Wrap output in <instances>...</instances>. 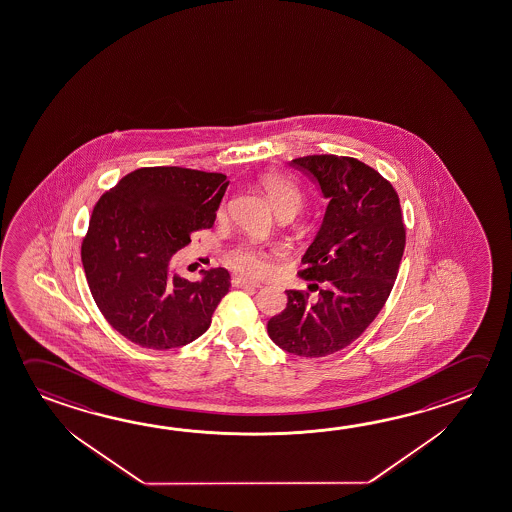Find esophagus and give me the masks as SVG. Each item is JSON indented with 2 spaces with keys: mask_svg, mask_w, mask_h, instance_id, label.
Segmentation results:
<instances>
[{
  "mask_svg": "<svg viewBox=\"0 0 512 512\" xmlns=\"http://www.w3.org/2000/svg\"><path fill=\"white\" fill-rule=\"evenodd\" d=\"M232 286L234 287H260L259 282H253V280H246L243 277L232 278Z\"/></svg>",
  "mask_w": 512,
  "mask_h": 512,
  "instance_id": "obj_1",
  "label": "esophagus"
}]
</instances>
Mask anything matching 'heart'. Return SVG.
Here are the masks:
<instances>
[{
	"mask_svg": "<svg viewBox=\"0 0 512 512\" xmlns=\"http://www.w3.org/2000/svg\"><path fill=\"white\" fill-rule=\"evenodd\" d=\"M260 187L268 196L269 203L278 214H295L302 207L304 194L295 181L289 180L277 172H269L260 178ZM225 262L230 268L241 271L250 277H260L269 268V253L255 244L243 243L232 248L225 255Z\"/></svg>",
	"mask_w": 512,
	"mask_h": 512,
	"instance_id": "b5f03b06",
	"label": "heart"
}]
</instances>
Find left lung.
<instances>
[{
	"label": "left lung",
	"instance_id": "8db88e82",
	"mask_svg": "<svg viewBox=\"0 0 512 512\" xmlns=\"http://www.w3.org/2000/svg\"><path fill=\"white\" fill-rule=\"evenodd\" d=\"M293 163L331 199L298 269L319 298L287 289L286 309L269 318L268 334L291 354L323 358L358 340L383 309L403 259L406 226L392 183L367 163L336 154Z\"/></svg>",
	"mask_w": 512,
	"mask_h": 512
}]
</instances>
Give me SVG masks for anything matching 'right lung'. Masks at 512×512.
Listing matches in <instances>:
<instances>
[{
    "instance_id": "right-lung-1",
    "label": "right lung",
    "mask_w": 512,
    "mask_h": 512,
    "mask_svg": "<svg viewBox=\"0 0 512 512\" xmlns=\"http://www.w3.org/2000/svg\"><path fill=\"white\" fill-rule=\"evenodd\" d=\"M228 187L221 172L142 167L97 201L81 257L95 304L109 325L140 347L187 345L207 331L230 289L225 268L190 282L169 271L190 234L214 226Z\"/></svg>"
}]
</instances>
